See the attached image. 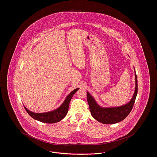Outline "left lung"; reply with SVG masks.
<instances>
[{
    "label": "left lung",
    "instance_id": "obj_1",
    "mask_svg": "<svg viewBox=\"0 0 157 157\" xmlns=\"http://www.w3.org/2000/svg\"><path fill=\"white\" fill-rule=\"evenodd\" d=\"M135 88L134 95L128 103L121 106L102 108L98 105L94 98L90 95L88 92H86L87 101L89 104L90 112L94 118L105 124H116L124 120L131 111L137 95L138 82L135 70Z\"/></svg>",
    "mask_w": 157,
    "mask_h": 157
}]
</instances>
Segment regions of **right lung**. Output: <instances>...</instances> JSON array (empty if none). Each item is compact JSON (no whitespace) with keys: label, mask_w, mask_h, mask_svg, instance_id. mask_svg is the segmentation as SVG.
<instances>
[{"label":"right lung","mask_w":157,"mask_h":157,"mask_svg":"<svg viewBox=\"0 0 157 157\" xmlns=\"http://www.w3.org/2000/svg\"><path fill=\"white\" fill-rule=\"evenodd\" d=\"M78 90L79 88H76L72 90L67 95V97L66 98L63 104L61 105L58 108L53 110L52 111L44 113H35L28 110L25 106H24V108L26 112H28V113L34 120H37L47 124L56 123L59 122L60 121H61L65 117L68 111L70 101L73 95Z\"/></svg>","instance_id":"right-lung-1"}]
</instances>
